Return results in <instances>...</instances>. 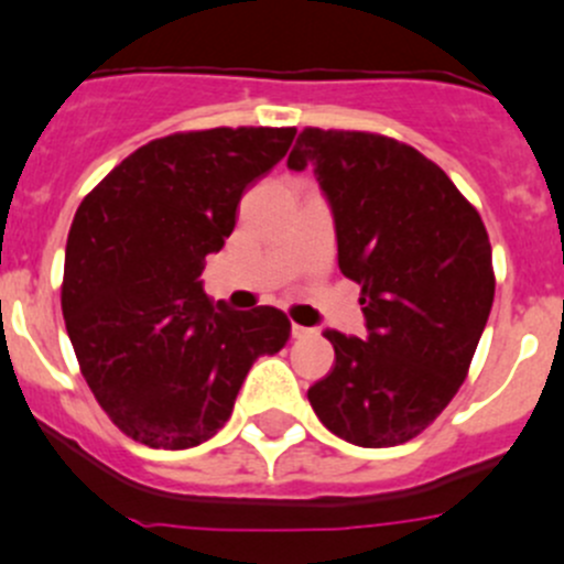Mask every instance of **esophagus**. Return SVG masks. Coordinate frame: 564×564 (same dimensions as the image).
<instances>
[{
  "instance_id": "1",
  "label": "esophagus",
  "mask_w": 564,
  "mask_h": 564,
  "mask_svg": "<svg viewBox=\"0 0 564 564\" xmlns=\"http://www.w3.org/2000/svg\"><path fill=\"white\" fill-rule=\"evenodd\" d=\"M290 334H293L295 339H304V337H310V334H315V332H312V328H306V326H299V323H293V326H290Z\"/></svg>"
}]
</instances>
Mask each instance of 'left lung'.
I'll list each match as a JSON object with an SVG mask.
<instances>
[{"label":"left lung","mask_w":564,"mask_h":564,"mask_svg":"<svg viewBox=\"0 0 564 564\" xmlns=\"http://www.w3.org/2000/svg\"><path fill=\"white\" fill-rule=\"evenodd\" d=\"M290 170L312 166L361 288L367 339L326 328L334 367L310 387L317 420L356 447L420 436L466 381L494 304L490 241L447 172L398 139L304 128Z\"/></svg>","instance_id":"left-lung-1"}]
</instances>
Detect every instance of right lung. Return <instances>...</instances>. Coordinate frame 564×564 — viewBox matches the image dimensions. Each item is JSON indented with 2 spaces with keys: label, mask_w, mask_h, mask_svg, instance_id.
Returning a JSON list of instances; mask_svg holds the SVG:
<instances>
[{
  "label": "right lung",
  "mask_w": 564,
  "mask_h": 564,
  "mask_svg": "<svg viewBox=\"0 0 564 564\" xmlns=\"http://www.w3.org/2000/svg\"><path fill=\"white\" fill-rule=\"evenodd\" d=\"M295 128H208L153 139L82 199L65 247L63 317L82 376L133 442L188 449L230 420L249 367L290 337L274 306L205 295L243 192Z\"/></svg>",
  "instance_id": "1"
}]
</instances>
